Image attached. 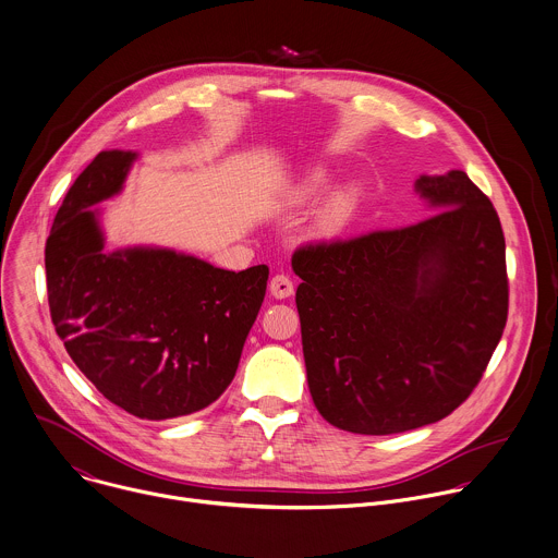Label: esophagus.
Listing matches in <instances>:
<instances>
[{"instance_id":"34e87169","label":"esophagus","mask_w":558,"mask_h":558,"mask_svg":"<svg viewBox=\"0 0 558 558\" xmlns=\"http://www.w3.org/2000/svg\"><path fill=\"white\" fill-rule=\"evenodd\" d=\"M269 293L276 298V300H287L293 295V282L289 280V276L284 274H278L271 278L269 282Z\"/></svg>"}]
</instances>
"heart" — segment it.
<instances>
[{
  "label": "heart",
  "mask_w": 558,
  "mask_h": 558,
  "mask_svg": "<svg viewBox=\"0 0 558 558\" xmlns=\"http://www.w3.org/2000/svg\"><path fill=\"white\" fill-rule=\"evenodd\" d=\"M330 177L324 170H311L304 177H300L289 191V202L291 204H308L313 202L326 185ZM356 206V189L354 185H339L335 189L317 208L313 223H311V234L315 239H330L337 232L343 230V226L350 221L352 213Z\"/></svg>",
  "instance_id": "heart-1"
}]
</instances>
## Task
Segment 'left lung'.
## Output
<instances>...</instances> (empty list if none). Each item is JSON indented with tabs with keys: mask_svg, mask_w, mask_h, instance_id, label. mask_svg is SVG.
Instances as JSON below:
<instances>
[{
	"mask_svg": "<svg viewBox=\"0 0 558 558\" xmlns=\"http://www.w3.org/2000/svg\"><path fill=\"white\" fill-rule=\"evenodd\" d=\"M434 217L300 247L295 304L317 412L365 436L418 429L473 392L506 326V243L464 170L418 174Z\"/></svg>",
	"mask_w": 558,
	"mask_h": 558,
	"instance_id": "left-lung-1",
	"label": "left lung"
}]
</instances>
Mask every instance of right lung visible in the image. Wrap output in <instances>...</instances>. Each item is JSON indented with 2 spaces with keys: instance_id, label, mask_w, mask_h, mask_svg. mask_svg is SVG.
<instances>
[{
  "instance_id": "obj_1",
  "label": "right lung",
  "mask_w": 558,
  "mask_h": 558,
  "mask_svg": "<svg viewBox=\"0 0 558 558\" xmlns=\"http://www.w3.org/2000/svg\"><path fill=\"white\" fill-rule=\"evenodd\" d=\"M135 150H102L78 174L46 243L50 315L68 354L124 412L166 421L213 405L232 384L269 269H219L170 247L105 252L102 210Z\"/></svg>"
}]
</instances>
